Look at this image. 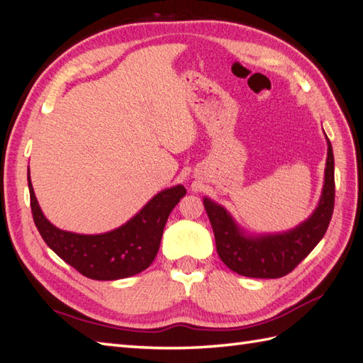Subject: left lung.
Returning <instances> with one entry per match:
<instances>
[{
  "mask_svg": "<svg viewBox=\"0 0 363 363\" xmlns=\"http://www.w3.org/2000/svg\"><path fill=\"white\" fill-rule=\"evenodd\" d=\"M335 201L334 152L328 138L325 186L317 209L295 229L282 234L246 235L225 207L204 198V209L215 235L220 259L233 272L259 279H276L289 274L304 260L326 234Z\"/></svg>",
  "mask_w": 363,
  "mask_h": 363,
  "instance_id": "8db88e82",
  "label": "left lung"
}]
</instances>
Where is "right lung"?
<instances>
[{"label": "right lung", "mask_w": 363, "mask_h": 363, "mask_svg": "<svg viewBox=\"0 0 363 363\" xmlns=\"http://www.w3.org/2000/svg\"><path fill=\"white\" fill-rule=\"evenodd\" d=\"M30 211L45 243L78 269L95 281H115L134 276L148 268L157 256L169 212L187 194L184 186L162 190L135 217L106 234L84 235L56 228L45 218L37 203L28 167Z\"/></svg>", "instance_id": "1"}]
</instances>
